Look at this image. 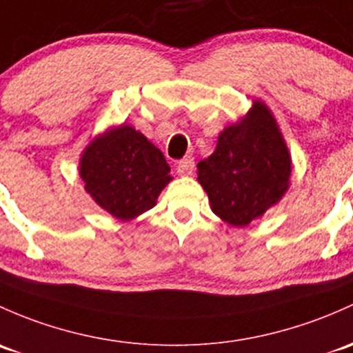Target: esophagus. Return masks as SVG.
Masks as SVG:
<instances>
[{
	"mask_svg": "<svg viewBox=\"0 0 353 353\" xmlns=\"http://www.w3.org/2000/svg\"><path fill=\"white\" fill-rule=\"evenodd\" d=\"M176 169L181 176H189V174H192V170H194V159L189 157V155L188 157L181 159V161L177 162Z\"/></svg>",
	"mask_w": 353,
	"mask_h": 353,
	"instance_id": "1",
	"label": "esophagus"
}]
</instances>
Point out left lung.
I'll list each match as a JSON object with an SVG mask.
<instances>
[{"mask_svg":"<svg viewBox=\"0 0 353 353\" xmlns=\"http://www.w3.org/2000/svg\"><path fill=\"white\" fill-rule=\"evenodd\" d=\"M291 157L276 120L255 101L247 118L226 127L216 150L198 164V181L214 214L245 226L276 205L289 188Z\"/></svg>","mask_w":353,"mask_h":353,"instance_id":"1","label":"left lung"}]
</instances>
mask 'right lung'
<instances>
[{
    "mask_svg": "<svg viewBox=\"0 0 353 353\" xmlns=\"http://www.w3.org/2000/svg\"><path fill=\"white\" fill-rule=\"evenodd\" d=\"M164 154L128 125L98 137L81 159V179L96 203L120 220L155 206L170 181Z\"/></svg>",
    "mask_w": 353,
    "mask_h": 353,
    "instance_id": "right-lung-1",
    "label": "right lung"
}]
</instances>
